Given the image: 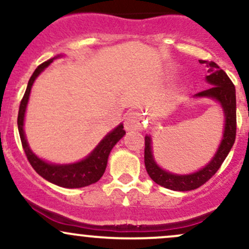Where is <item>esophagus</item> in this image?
Instances as JSON below:
<instances>
[{
    "instance_id": "1",
    "label": "esophagus",
    "mask_w": 249,
    "mask_h": 249,
    "mask_svg": "<svg viewBox=\"0 0 249 249\" xmlns=\"http://www.w3.org/2000/svg\"><path fill=\"white\" fill-rule=\"evenodd\" d=\"M124 126L125 130L127 131L142 130V127H144V117L137 111H131L125 117Z\"/></svg>"
}]
</instances>
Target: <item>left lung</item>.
I'll list each match as a JSON object with an SVG mask.
<instances>
[{
    "mask_svg": "<svg viewBox=\"0 0 249 249\" xmlns=\"http://www.w3.org/2000/svg\"><path fill=\"white\" fill-rule=\"evenodd\" d=\"M208 68V73L206 76V81L211 84V88L207 90L201 91V92L194 95L198 98H212L221 105L222 111L225 115V130L222 134V141L220 142L218 151L211 161L208 162L205 167L196 172L191 174H174L168 172V171L162 170L159 167L154 160L152 153V141L150 136H145V152H144V161L145 167L148 176L154 182H157L160 186L168 188L173 191H192L196 190L208 181L216 171L219 170L221 164L230 153L234 142H235L236 134V97H235V88L230 77L224 70L220 69L219 65L214 62H206Z\"/></svg>",
    "mask_w": 249,
    "mask_h": 249,
    "instance_id": "8db88e82",
    "label": "left lung"
}]
</instances>
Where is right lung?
Returning <instances> with one entry per match:
<instances>
[{"label": "right lung", "mask_w": 249, "mask_h": 249, "mask_svg": "<svg viewBox=\"0 0 249 249\" xmlns=\"http://www.w3.org/2000/svg\"><path fill=\"white\" fill-rule=\"evenodd\" d=\"M57 57H61L58 55ZM57 57L49 59V61L42 63L41 65L37 67V69L34 71L33 76L30 77L28 82L27 90L22 98L21 104H19L18 117H17V125H18V132L21 137L22 146L27 156L28 160L34 170L36 171L39 176L43 177L48 181L53 182L57 186L65 187V188H79L89 186L91 184H95L102 178V176L105 172V168L107 165L108 154L113 146L124 137L125 130L123 124H119L116 128H113L111 132H108L104 138L102 139L101 142L95 147L88 157L81 161L73 162V164H51L45 160H42L41 158L36 156L33 151L30 150L29 144H28L27 138H25L23 125H24V116L25 108H27L28 101H29L30 91L33 88L34 82L37 78V76L42 72L47 67H49L50 63Z\"/></svg>", "instance_id": "obj_1"}]
</instances>
